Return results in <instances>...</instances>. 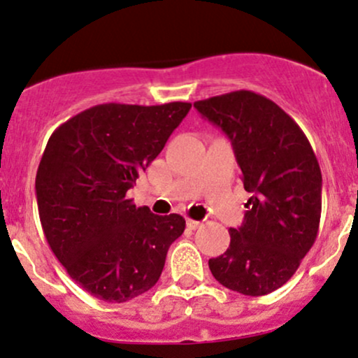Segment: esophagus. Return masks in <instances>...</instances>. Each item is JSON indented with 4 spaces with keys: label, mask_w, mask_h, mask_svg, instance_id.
Returning <instances> with one entry per match:
<instances>
[{
    "label": "esophagus",
    "mask_w": 358,
    "mask_h": 358,
    "mask_svg": "<svg viewBox=\"0 0 358 358\" xmlns=\"http://www.w3.org/2000/svg\"><path fill=\"white\" fill-rule=\"evenodd\" d=\"M186 224H187V228H189V230H196V228L201 227V222H196V220L187 218L186 220Z\"/></svg>",
    "instance_id": "esophagus-1"
}]
</instances>
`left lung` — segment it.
Segmentation results:
<instances>
[{
	"label": "left lung",
	"mask_w": 358,
	"mask_h": 358,
	"mask_svg": "<svg viewBox=\"0 0 358 358\" xmlns=\"http://www.w3.org/2000/svg\"><path fill=\"white\" fill-rule=\"evenodd\" d=\"M194 108L230 138L252 194L243 223L230 228V247L210 259V271L240 294H268L294 275L318 235L320 164L298 123L266 96L233 91Z\"/></svg>",
	"instance_id": "8db88e82"
}]
</instances>
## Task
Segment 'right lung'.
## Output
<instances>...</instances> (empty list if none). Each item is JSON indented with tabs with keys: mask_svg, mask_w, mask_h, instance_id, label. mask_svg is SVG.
<instances>
[{
	"mask_svg": "<svg viewBox=\"0 0 358 358\" xmlns=\"http://www.w3.org/2000/svg\"><path fill=\"white\" fill-rule=\"evenodd\" d=\"M189 110L180 101L98 104L47 142L35 179L40 223L67 274L94 298L125 303L154 287L182 235V216L136 208L127 191Z\"/></svg>",
	"mask_w": 358,
	"mask_h": 358,
	"instance_id": "1",
	"label": "right lung"
}]
</instances>
